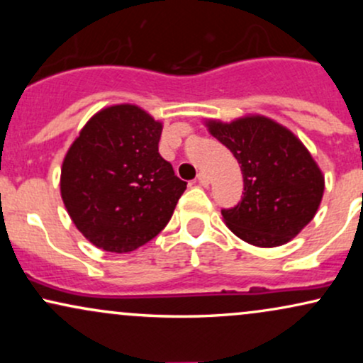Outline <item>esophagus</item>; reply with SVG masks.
<instances>
[{"label": "esophagus", "mask_w": 363, "mask_h": 363, "mask_svg": "<svg viewBox=\"0 0 363 363\" xmlns=\"http://www.w3.org/2000/svg\"><path fill=\"white\" fill-rule=\"evenodd\" d=\"M198 182H199V184H201V186L206 187L208 184H210V177H208L205 172H199V174H198Z\"/></svg>", "instance_id": "1"}]
</instances>
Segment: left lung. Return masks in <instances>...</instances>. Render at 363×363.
<instances>
[{
  "mask_svg": "<svg viewBox=\"0 0 363 363\" xmlns=\"http://www.w3.org/2000/svg\"><path fill=\"white\" fill-rule=\"evenodd\" d=\"M205 126L234 153L242 170V201L222 210L225 225L257 247H278L301 234L324 194V174L306 145L261 114L230 123L205 119Z\"/></svg>",
  "mask_w": 363,
  "mask_h": 363,
  "instance_id": "obj_1",
  "label": "left lung"
}]
</instances>
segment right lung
I'll list each match as a JSON object with an SVG mask.
<instances>
[{
	"mask_svg": "<svg viewBox=\"0 0 363 363\" xmlns=\"http://www.w3.org/2000/svg\"><path fill=\"white\" fill-rule=\"evenodd\" d=\"M162 121L136 104L95 112L62 158L66 211L89 242L131 252L169 223L186 182L158 153Z\"/></svg>",
	"mask_w": 363,
	"mask_h": 363,
	"instance_id": "1",
	"label": "right lung"
}]
</instances>
